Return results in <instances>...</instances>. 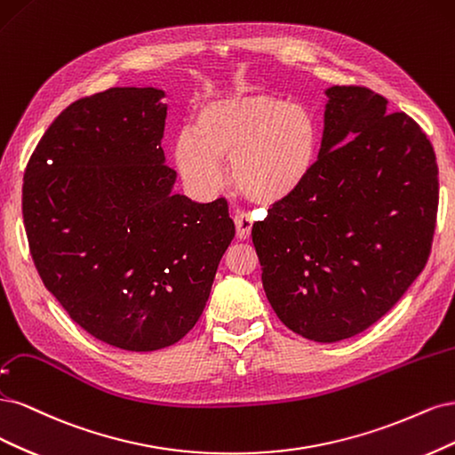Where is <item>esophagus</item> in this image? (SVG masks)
<instances>
[{
	"label": "esophagus",
	"instance_id": "1",
	"mask_svg": "<svg viewBox=\"0 0 455 455\" xmlns=\"http://www.w3.org/2000/svg\"><path fill=\"white\" fill-rule=\"evenodd\" d=\"M234 223H236V234H238L240 240H247L249 236H251L253 219L249 217V213L236 212V213H234Z\"/></svg>",
	"mask_w": 455,
	"mask_h": 455
}]
</instances>
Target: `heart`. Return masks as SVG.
<instances>
[{
	"instance_id": "heart-1",
	"label": "heart",
	"mask_w": 455,
	"mask_h": 455,
	"mask_svg": "<svg viewBox=\"0 0 455 455\" xmlns=\"http://www.w3.org/2000/svg\"><path fill=\"white\" fill-rule=\"evenodd\" d=\"M321 126L315 113L270 92L215 98L195 111L193 130L173 141V163L195 195L225 183L223 160L240 193L259 204L295 196L315 170Z\"/></svg>"
}]
</instances>
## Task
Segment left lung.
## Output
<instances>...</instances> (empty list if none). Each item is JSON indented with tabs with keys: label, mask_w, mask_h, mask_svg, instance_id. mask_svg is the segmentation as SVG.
<instances>
[{
	"label": "left lung",
	"mask_w": 455,
	"mask_h": 455,
	"mask_svg": "<svg viewBox=\"0 0 455 455\" xmlns=\"http://www.w3.org/2000/svg\"><path fill=\"white\" fill-rule=\"evenodd\" d=\"M310 180L253 225L262 287L282 323L339 342L386 315L427 262L436 208L433 145L364 86L325 91Z\"/></svg>",
	"instance_id": "obj_1"
}]
</instances>
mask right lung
Segmentation results:
<instances>
[{
    "label": "right lung",
    "instance_id": "1",
    "mask_svg": "<svg viewBox=\"0 0 455 455\" xmlns=\"http://www.w3.org/2000/svg\"><path fill=\"white\" fill-rule=\"evenodd\" d=\"M115 86L56 116L24 172L22 217L43 283L94 339L128 351L180 342L234 238L228 204L173 193L168 106Z\"/></svg>",
    "mask_w": 455,
    "mask_h": 455
}]
</instances>
